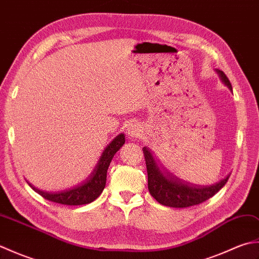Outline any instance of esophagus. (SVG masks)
Instances as JSON below:
<instances>
[{
  "label": "esophagus",
  "mask_w": 259,
  "mask_h": 259,
  "mask_svg": "<svg viewBox=\"0 0 259 259\" xmlns=\"http://www.w3.org/2000/svg\"><path fill=\"white\" fill-rule=\"evenodd\" d=\"M128 135L130 137H133V138H137V137H139L141 134V125L138 122H131L128 125Z\"/></svg>",
  "instance_id": "1"
}]
</instances>
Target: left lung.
I'll use <instances>...</instances> for the list:
<instances>
[{"instance_id":"8db88e82","label":"left lung","mask_w":259,"mask_h":259,"mask_svg":"<svg viewBox=\"0 0 259 259\" xmlns=\"http://www.w3.org/2000/svg\"><path fill=\"white\" fill-rule=\"evenodd\" d=\"M218 73L221 74L222 80L228 85L229 89L233 90L232 83H230L227 75L219 70ZM142 150H144L148 172V189H149L150 195L163 206L186 208L199 205V203L208 200L213 195H216L229 179L230 175L212 186L200 187L183 183L170 174H167L164 177L157 167L150 151L147 148H144Z\"/></svg>"}]
</instances>
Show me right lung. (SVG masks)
Wrapping results in <instances>:
<instances>
[{
    "mask_svg": "<svg viewBox=\"0 0 259 259\" xmlns=\"http://www.w3.org/2000/svg\"><path fill=\"white\" fill-rule=\"evenodd\" d=\"M124 144V135H119L110 142L109 146L102 152L100 160H99L95 171L92 172L90 178L83 184L78 185L72 189L63 190L59 192H46L42 190L34 189L38 195H41L45 199L52 202L61 203L67 206H79L90 203L101 195L102 190L106 187L107 171L109 164L111 162L113 156ZM31 186V185H30ZM32 187V186H31Z\"/></svg>",
    "mask_w": 259,
    "mask_h": 259,
    "instance_id": "add662e5",
    "label": "right lung"
}]
</instances>
